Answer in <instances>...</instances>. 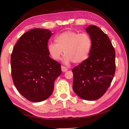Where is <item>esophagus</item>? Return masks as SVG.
<instances>
[{"instance_id": "esophagus-1", "label": "esophagus", "mask_w": 129, "mask_h": 129, "mask_svg": "<svg viewBox=\"0 0 129 129\" xmlns=\"http://www.w3.org/2000/svg\"><path fill=\"white\" fill-rule=\"evenodd\" d=\"M61 70L63 72H67L68 71V69L67 68H66L64 66H61Z\"/></svg>"}]
</instances>
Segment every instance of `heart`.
<instances>
[{
	"instance_id": "b5f03b06",
	"label": "heart",
	"mask_w": 129,
	"mask_h": 129,
	"mask_svg": "<svg viewBox=\"0 0 129 129\" xmlns=\"http://www.w3.org/2000/svg\"><path fill=\"white\" fill-rule=\"evenodd\" d=\"M56 44L51 43L48 48L52 58L59 60L65 54L64 62L69 64L84 62L89 56L91 48V40L89 35L67 30L60 34L55 39Z\"/></svg>"
}]
</instances>
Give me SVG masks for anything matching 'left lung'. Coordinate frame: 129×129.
<instances>
[{"label": "left lung", "instance_id": "obj_1", "mask_svg": "<svg viewBox=\"0 0 129 129\" xmlns=\"http://www.w3.org/2000/svg\"><path fill=\"white\" fill-rule=\"evenodd\" d=\"M91 40L88 58L72 69L73 89L82 99H99L110 86L115 72V53L109 37L97 26L86 28Z\"/></svg>", "mask_w": 129, "mask_h": 129}]
</instances>
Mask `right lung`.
<instances>
[{
    "instance_id": "1",
    "label": "right lung",
    "mask_w": 129,
    "mask_h": 129,
    "mask_svg": "<svg viewBox=\"0 0 129 129\" xmlns=\"http://www.w3.org/2000/svg\"><path fill=\"white\" fill-rule=\"evenodd\" d=\"M50 30L34 28L21 36L11 56L13 82L29 101L39 102L53 93L54 81L61 73V64L49 57Z\"/></svg>"
}]
</instances>
